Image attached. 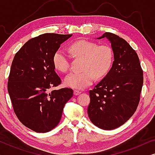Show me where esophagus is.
<instances>
[{
	"instance_id": "1",
	"label": "esophagus",
	"mask_w": 155,
	"mask_h": 155,
	"mask_svg": "<svg viewBox=\"0 0 155 155\" xmlns=\"http://www.w3.org/2000/svg\"><path fill=\"white\" fill-rule=\"evenodd\" d=\"M80 93H81V92L79 90H74V94L75 95V96H77V95H79Z\"/></svg>"
}]
</instances>
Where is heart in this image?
<instances>
[{
	"mask_svg": "<svg viewBox=\"0 0 155 155\" xmlns=\"http://www.w3.org/2000/svg\"><path fill=\"white\" fill-rule=\"evenodd\" d=\"M74 55L83 58L82 73H72L64 79L65 86L75 90H83L94 80V77L103 78L111 69L114 62V52L111 46L106 44L98 46L95 42L80 40L71 44ZM53 63L56 69L65 73L69 69L68 56L63 50L58 49L53 56Z\"/></svg>",
	"mask_w": 155,
	"mask_h": 155,
	"instance_id": "1",
	"label": "heart"
}]
</instances>
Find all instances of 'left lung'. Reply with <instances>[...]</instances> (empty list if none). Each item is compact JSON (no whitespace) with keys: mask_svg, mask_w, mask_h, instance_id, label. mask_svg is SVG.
I'll return each mask as SVG.
<instances>
[{"mask_svg":"<svg viewBox=\"0 0 155 155\" xmlns=\"http://www.w3.org/2000/svg\"><path fill=\"white\" fill-rule=\"evenodd\" d=\"M114 52L111 68L90 91L87 108L92 123L103 130H113L124 124L136 111L143 84V71L137 53L126 40L105 32Z\"/></svg>","mask_w":155,"mask_h":155,"instance_id":"obj_1","label":"left lung"}]
</instances>
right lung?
<instances>
[{"label": "right lung", "mask_w": 155, "mask_h": 155, "mask_svg": "<svg viewBox=\"0 0 155 155\" xmlns=\"http://www.w3.org/2000/svg\"><path fill=\"white\" fill-rule=\"evenodd\" d=\"M73 35L46 33L29 39L12 61L8 91L17 117L37 133L54 129L62 116L64 106L73 97L71 88L52 90L61 84L55 72L53 56Z\"/></svg>", "instance_id": "1"}]
</instances>
